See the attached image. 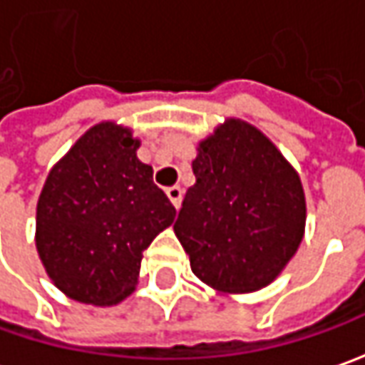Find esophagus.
Segmentation results:
<instances>
[{"mask_svg":"<svg viewBox=\"0 0 365 365\" xmlns=\"http://www.w3.org/2000/svg\"><path fill=\"white\" fill-rule=\"evenodd\" d=\"M165 194H168V197L171 200V204L175 207L182 206V197H183V190L180 187V185H173V187H168L165 190Z\"/></svg>","mask_w":365,"mask_h":365,"instance_id":"34e87169","label":"esophagus"}]
</instances>
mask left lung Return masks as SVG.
Instances as JSON below:
<instances>
[{"mask_svg": "<svg viewBox=\"0 0 365 365\" xmlns=\"http://www.w3.org/2000/svg\"><path fill=\"white\" fill-rule=\"evenodd\" d=\"M175 236L197 279L224 293L267 287L297 252L305 194L262 133L230 119L197 147Z\"/></svg>", "mask_w": 365, "mask_h": 365, "instance_id": "8db88e82", "label": "left lung"}]
</instances>
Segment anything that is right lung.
I'll list each match as a JSON object with an SVG mask.
<instances>
[{
	"instance_id": "right-lung-1",
	"label": "right lung",
	"mask_w": 365,
	"mask_h": 365,
	"mask_svg": "<svg viewBox=\"0 0 365 365\" xmlns=\"http://www.w3.org/2000/svg\"><path fill=\"white\" fill-rule=\"evenodd\" d=\"M129 129L101 123L54 170L38 200L36 246L70 299L113 305L133 293L143 250L175 218Z\"/></svg>"
}]
</instances>
